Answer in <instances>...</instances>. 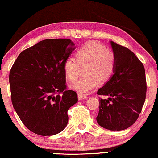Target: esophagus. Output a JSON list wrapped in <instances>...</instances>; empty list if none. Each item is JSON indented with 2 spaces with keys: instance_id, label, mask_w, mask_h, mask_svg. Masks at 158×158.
Here are the masks:
<instances>
[{
  "instance_id": "esophagus-1",
  "label": "esophagus",
  "mask_w": 158,
  "mask_h": 158,
  "mask_svg": "<svg viewBox=\"0 0 158 158\" xmlns=\"http://www.w3.org/2000/svg\"><path fill=\"white\" fill-rule=\"evenodd\" d=\"M77 97H78V100H83L85 99H87V97L84 95H81V94H78L77 95Z\"/></svg>"
}]
</instances>
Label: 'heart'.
I'll return each instance as SVG.
<instances>
[{
	"mask_svg": "<svg viewBox=\"0 0 158 158\" xmlns=\"http://www.w3.org/2000/svg\"><path fill=\"white\" fill-rule=\"evenodd\" d=\"M75 59H66L63 71L66 78L75 83L83 70L84 77L71 86L79 94H88L97 87L98 82L106 83L114 74L115 54L98 43L90 42L80 48L75 52Z\"/></svg>",
	"mask_w": 158,
	"mask_h": 158,
	"instance_id": "b5f03b06",
	"label": "heart"
}]
</instances>
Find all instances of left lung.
I'll use <instances>...</instances> for the list:
<instances>
[{"label":"left lung","mask_w":158,"mask_h":158,"mask_svg":"<svg viewBox=\"0 0 158 158\" xmlns=\"http://www.w3.org/2000/svg\"><path fill=\"white\" fill-rule=\"evenodd\" d=\"M115 56V69L109 81L97 94L107 95L100 99L97 123L104 128L120 131L138 120L146 97L145 71L143 64L127 48L110 41Z\"/></svg>","instance_id":"1"}]
</instances>
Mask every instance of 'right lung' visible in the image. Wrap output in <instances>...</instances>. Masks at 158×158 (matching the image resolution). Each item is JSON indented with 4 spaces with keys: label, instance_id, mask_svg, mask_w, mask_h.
Returning a JSON list of instances; mask_svg holds the SVG:
<instances>
[{
    "label": "right lung",
    "instance_id": "right-lung-1",
    "mask_svg": "<svg viewBox=\"0 0 158 158\" xmlns=\"http://www.w3.org/2000/svg\"><path fill=\"white\" fill-rule=\"evenodd\" d=\"M74 50L70 39H46L20 52L11 68L13 107L34 133L54 135L68 124V110L77 102V96L67 90L63 64Z\"/></svg>",
    "mask_w": 158,
    "mask_h": 158
}]
</instances>
